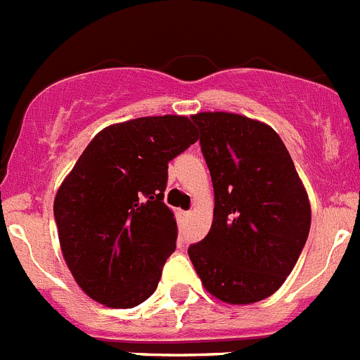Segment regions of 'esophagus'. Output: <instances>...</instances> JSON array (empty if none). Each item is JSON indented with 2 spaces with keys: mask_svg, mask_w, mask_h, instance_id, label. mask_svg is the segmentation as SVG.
I'll return each instance as SVG.
<instances>
[{
  "mask_svg": "<svg viewBox=\"0 0 360 360\" xmlns=\"http://www.w3.org/2000/svg\"><path fill=\"white\" fill-rule=\"evenodd\" d=\"M184 216H186V218H189V216H191V212H184Z\"/></svg>",
  "mask_w": 360,
  "mask_h": 360,
  "instance_id": "obj_1",
  "label": "esophagus"
}]
</instances>
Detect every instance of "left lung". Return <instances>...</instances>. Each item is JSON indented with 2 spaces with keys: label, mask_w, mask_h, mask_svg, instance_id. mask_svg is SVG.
<instances>
[{
  "label": "left lung",
  "mask_w": 360,
  "mask_h": 360,
  "mask_svg": "<svg viewBox=\"0 0 360 360\" xmlns=\"http://www.w3.org/2000/svg\"><path fill=\"white\" fill-rule=\"evenodd\" d=\"M191 119L212 178L214 218L187 254L209 294L229 304L257 303L285 283L307 243V191L270 126L227 111Z\"/></svg>",
  "instance_id": "1"
}]
</instances>
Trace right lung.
I'll use <instances>...</instances> for the list:
<instances>
[{
    "label": "right lung",
    "mask_w": 360,
    "mask_h": 360,
    "mask_svg": "<svg viewBox=\"0 0 360 360\" xmlns=\"http://www.w3.org/2000/svg\"><path fill=\"white\" fill-rule=\"evenodd\" d=\"M198 141L180 115L141 117L94 136L53 200L63 256L86 295L133 308L157 290L176 249L164 203L167 164Z\"/></svg>",
    "instance_id": "obj_1"
}]
</instances>
